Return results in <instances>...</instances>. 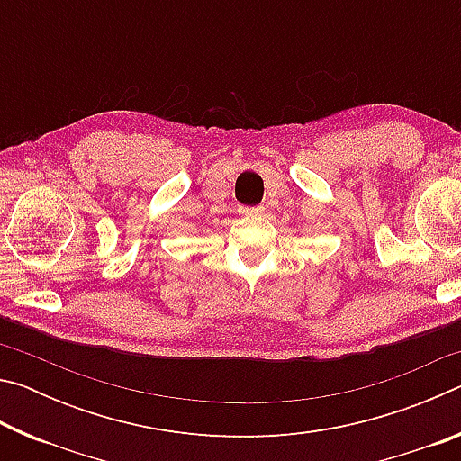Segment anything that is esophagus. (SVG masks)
Returning <instances> with one entry per match:
<instances>
[{
	"label": "esophagus",
	"instance_id": "esophagus-1",
	"mask_svg": "<svg viewBox=\"0 0 461 461\" xmlns=\"http://www.w3.org/2000/svg\"><path fill=\"white\" fill-rule=\"evenodd\" d=\"M240 213H241V215H260V213H264V207H262V205H254V207L241 205V207H240Z\"/></svg>",
	"mask_w": 461,
	"mask_h": 461
}]
</instances>
